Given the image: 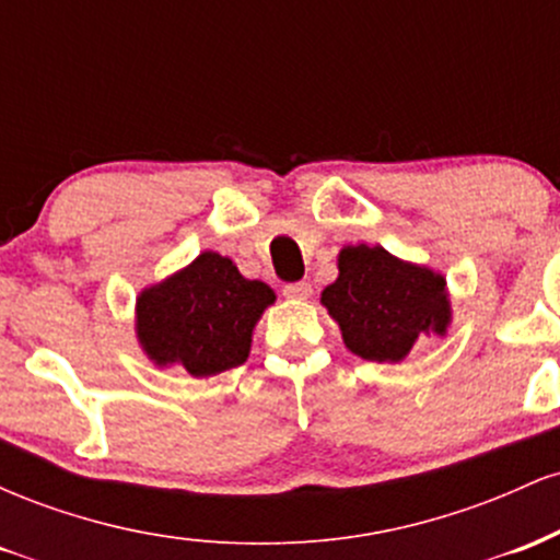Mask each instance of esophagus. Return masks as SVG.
I'll list each match as a JSON object with an SVG mask.
<instances>
[{
    "label": "esophagus",
    "instance_id": "esophagus-1",
    "mask_svg": "<svg viewBox=\"0 0 560 560\" xmlns=\"http://www.w3.org/2000/svg\"><path fill=\"white\" fill-rule=\"evenodd\" d=\"M281 292H284V298H289V300H307L313 294V289L307 281H294V284H284Z\"/></svg>",
    "mask_w": 560,
    "mask_h": 560
}]
</instances>
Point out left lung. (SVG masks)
<instances>
[{
    "label": "left lung",
    "mask_w": 560,
    "mask_h": 560,
    "mask_svg": "<svg viewBox=\"0 0 560 560\" xmlns=\"http://www.w3.org/2000/svg\"><path fill=\"white\" fill-rule=\"evenodd\" d=\"M337 266V281L320 292V302L342 329L347 350L363 361L400 363L419 337L447 334L453 313L442 273L395 258L378 244H350Z\"/></svg>",
    "instance_id": "obj_1"
}]
</instances>
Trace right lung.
Masks as SVG:
<instances>
[{"instance_id":"add662e5","label":"right lung","mask_w":560,"mask_h":560,"mask_svg":"<svg viewBox=\"0 0 560 560\" xmlns=\"http://www.w3.org/2000/svg\"><path fill=\"white\" fill-rule=\"evenodd\" d=\"M273 300L271 287L208 249L139 294V345L160 369L178 363L197 378L215 376L247 361L255 324Z\"/></svg>"}]
</instances>
